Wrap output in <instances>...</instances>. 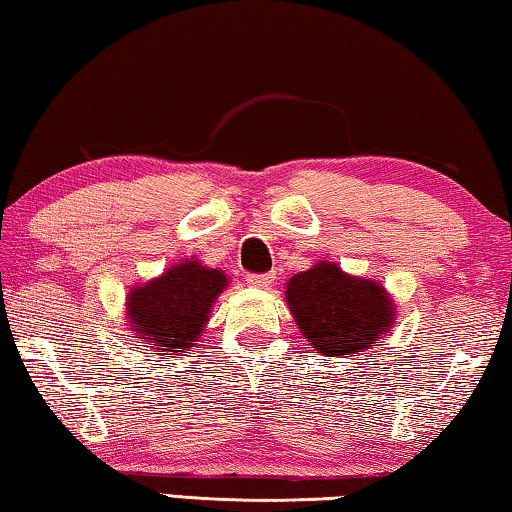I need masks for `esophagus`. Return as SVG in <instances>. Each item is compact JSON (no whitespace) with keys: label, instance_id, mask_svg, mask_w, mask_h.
Wrapping results in <instances>:
<instances>
[{"label":"esophagus","instance_id":"esophagus-1","mask_svg":"<svg viewBox=\"0 0 512 512\" xmlns=\"http://www.w3.org/2000/svg\"><path fill=\"white\" fill-rule=\"evenodd\" d=\"M274 281V274H247V283L254 288H267Z\"/></svg>","mask_w":512,"mask_h":512}]
</instances>
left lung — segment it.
<instances>
[{
	"mask_svg": "<svg viewBox=\"0 0 512 512\" xmlns=\"http://www.w3.org/2000/svg\"><path fill=\"white\" fill-rule=\"evenodd\" d=\"M288 306L317 354L349 356L392 326V301L374 281L317 263L288 281Z\"/></svg>",
	"mask_w": 512,
	"mask_h": 512,
	"instance_id": "8db88e82",
	"label": "left lung"
}]
</instances>
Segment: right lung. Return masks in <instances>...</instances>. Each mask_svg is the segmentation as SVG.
<instances>
[{
  "instance_id": "obj_1",
  "label": "right lung",
  "mask_w": 512,
  "mask_h": 512,
  "mask_svg": "<svg viewBox=\"0 0 512 512\" xmlns=\"http://www.w3.org/2000/svg\"><path fill=\"white\" fill-rule=\"evenodd\" d=\"M226 288L220 270H208L197 261L179 263L158 279L133 288L129 295V322L154 349L188 354L204 331L213 301Z\"/></svg>"
}]
</instances>
